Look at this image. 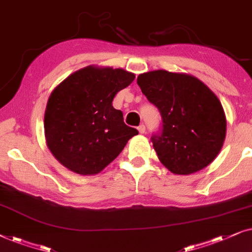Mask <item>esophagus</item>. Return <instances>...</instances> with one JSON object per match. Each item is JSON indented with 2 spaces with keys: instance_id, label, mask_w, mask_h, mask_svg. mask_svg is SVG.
Returning a JSON list of instances; mask_svg holds the SVG:
<instances>
[{
  "instance_id": "obj_1",
  "label": "esophagus",
  "mask_w": 252,
  "mask_h": 252,
  "mask_svg": "<svg viewBox=\"0 0 252 252\" xmlns=\"http://www.w3.org/2000/svg\"><path fill=\"white\" fill-rule=\"evenodd\" d=\"M138 131H139L140 133L145 132V126H144V124H140V126H138Z\"/></svg>"
}]
</instances>
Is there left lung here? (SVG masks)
<instances>
[{"label":"left lung","mask_w":252,"mask_h":252,"mask_svg":"<svg viewBox=\"0 0 252 252\" xmlns=\"http://www.w3.org/2000/svg\"><path fill=\"white\" fill-rule=\"evenodd\" d=\"M137 84L161 114V131L151 138L161 163L179 175L209 166L226 137L218 96L196 77L166 70L142 73Z\"/></svg>","instance_id":"1"}]
</instances>
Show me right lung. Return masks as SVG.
<instances>
[{
    "label": "right lung",
    "mask_w": 252,
    "mask_h": 252,
    "mask_svg": "<svg viewBox=\"0 0 252 252\" xmlns=\"http://www.w3.org/2000/svg\"><path fill=\"white\" fill-rule=\"evenodd\" d=\"M133 79L135 75L123 69L89 65L54 89L45 112V136L63 166L80 175H94L138 135L113 107L116 93Z\"/></svg>",
    "instance_id": "add662e5"
}]
</instances>
